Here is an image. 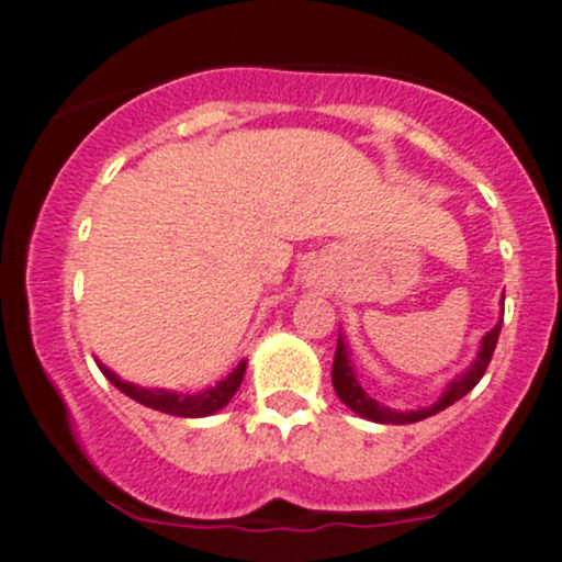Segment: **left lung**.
<instances>
[{"label":"left lung","mask_w":562,"mask_h":562,"mask_svg":"<svg viewBox=\"0 0 562 562\" xmlns=\"http://www.w3.org/2000/svg\"><path fill=\"white\" fill-rule=\"evenodd\" d=\"M499 327H503V319H499L497 325H494L492 330L483 336L475 363H472L464 374H459L457 380H451V385L446 387V393H442V396L437 398L431 407L409 409V413H396V409L382 407L380 402H374V398H371L369 393L360 387L358 376H355V371H352V360H349L347 344H344L341 336H338L336 358H333V387H336L338 398H341V402L347 404L352 413H358L360 418H369V420H374V424H393V426L418 424V420H424V418H429V415H437L440 409L451 407L453 402H459L462 396H468L472 387L481 382V376L486 374V369H488V360H492V355H494V347H497Z\"/></svg>","instance_id":"8db88e82"}]
</instances>
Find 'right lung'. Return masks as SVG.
I'll return each mask as SVG.
<instances>
[{
	"mask_svg": "<svg viewBox=\"0 0 562 562\" xmlns=\"http://www.w3.org/2000/svg\"><path fill=\"white\" fill-rule=\"evenodd\" d=\"M98 369L103 371L105 380L122 391L125 396H131L133 402L144 404L149 409H158V413L166 415H177V418H204V415H213L218 413L221 407L232 402V396L237 393L240 387L243 374H246V360L237 363V369H232V374H226L218 385L207 387L202 393H175V391H164V387H138L133 382L120 380L109 366L98 363Z\"/></svg>",
	"mask_w": 562,
	"mask_h": 562,
	"instance_id": "1",
	"label": "right lung"
}]
</instances>
